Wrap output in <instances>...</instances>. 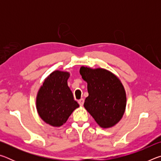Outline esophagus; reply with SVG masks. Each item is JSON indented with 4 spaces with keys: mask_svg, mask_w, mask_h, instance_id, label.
I'll return each mask as SVG.
<instances>
[{
    "mask_svg": "<svg viewBox=\"0 0 161 161\" xmlns=\"http://www.w3.org/2000/svg\"><path fill=\"white\" fill-rule=\"evenodd\" d=\"M84 99H81L78 101V103H80V106H82L84 104Z\"/></svg>",
    "mask_w": 161,
    "mask_h": 161,
    "instance_id": "obj_1",
    "label": "esophagus"
}]
</instances>
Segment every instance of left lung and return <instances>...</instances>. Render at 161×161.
I'll return each instance as SVG.
<instances>
[{
  "instance_id": "1",
  "label": "left lung",
  "mask_w": 161,
  "mask_h": 161,
  "mask_svg": "<svg viewBox=\"0 0 161 161\" xmlns=\"http://www.w3.org/2000/svg\"><path fill=\"white\" fill-rule=\"evenodd\" d=\"M80 72L87 82L89 93L84 108L101 127L114 126L123 116L126 105V92L119 78L101 68L81 67Z\"/></svg>"
}]
</instances>
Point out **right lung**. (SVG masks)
<instances>
[{
	"label": "right lung",
	"instance_id": "right-lung-1",
	"mask_svg": "<svg viewBox=\"0 0 161 161\" xmlns=\"http://www.w3.org/2000/svg\"><path fill=\"white\" fill-rule=\"evenodd\" d=\"M68 72L54 71L48 76L38 92L37 109L41 119L53 126H61L80 107L67 85Z\"/></svg>",
	"mask_w": 161,
	"mask_h": 161
}]
</instances>
